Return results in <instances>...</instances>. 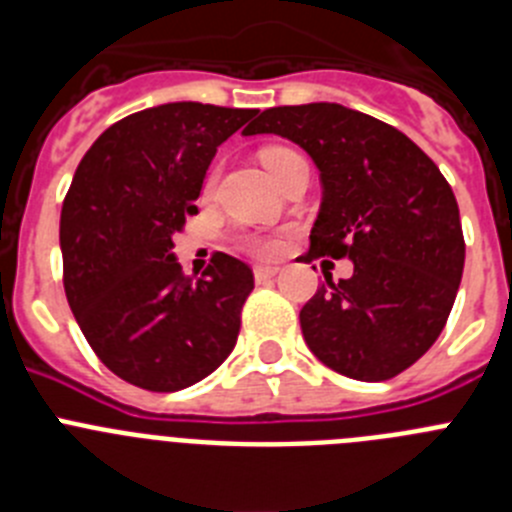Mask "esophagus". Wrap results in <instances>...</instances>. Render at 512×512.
I'll use <instances>...</instances> for the list:
<instances>
[{"instance_id": "34e87169", "label": "esophagus", "mask_w": 512, "mask_h": 512, "mask_svg": "<svg viewBox=\"0 0 512 512\" xmlns=\"http://www.w3.org/2000/svg\"><path fill=\"white\" fill-rule=\"evenodd\" d=\"M279 274L277 266H256L253 269V277H256V282H266V279H274Z\"/></svg>"}]
</instances>
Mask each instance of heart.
Listing matches in <instances>:
<instances>
[{"label": "heart", "instance_id": "b5f03b06", "mask_svg": "<svg viewBox=\"0 0 512 512\" xmlns=\"http://www.w3.org/2000/svg\"><path fill=\"white\" fill-rule=\"evenodd\" d=\"M300 158H302L300 153L289 151V148H282V146H271L261 151V161H264V166L269 169V174L274 176L277 182H282L284 171L295 164V161H300ZM212 184H215V174L207 176V184H205L207 192L212 189ZM238 243H241V248H246L248 253L261 256V259H271V256H277V253L284 248L282 235L277 233H243L238 235Z\"/></svg>", "mask_w": 512, "mask_h": 512}]
</instances>
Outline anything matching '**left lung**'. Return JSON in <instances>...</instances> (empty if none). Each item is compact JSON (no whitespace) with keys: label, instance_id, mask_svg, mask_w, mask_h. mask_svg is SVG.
<instances>
[{"label":"left lung","instance_id":"1","mask_svg":"<svg viewBox=\"0 0 512 512\" xmlns=\"http://www.w3.org/2000/svg\"><path fill=\"white\" fill-rule=\"evenodd\" d=\"M259 133L295 140L320 171L307 264L354 261L300 310L307 346L343 377H397L436 343L459 292L464 233L449 182L408 135L343 104L271 107L243 130Z\"/></svg>","mask_w":512,"mask_h":512}]
</instances>
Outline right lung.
<instances>
[{
	"mask_svg": "<svg viewBox=\"0 0 512 512\" xmlns=\"http://www.w3.org/2000/svg\"><path fill=\"white\" fill-rule=\"evenodd\" d=\"M256 112L171 102L122 117L66 192V300L99 361L140 390H184L233 351L251 266L217 251L202 279L184 277L171 235L197 212L217 146Z\"/></svg>",
	"mask_w": 512,
	"mask_h": 512,
	"instance_id": "obj_1",
	"label": "right lung"
}]
</instances>
